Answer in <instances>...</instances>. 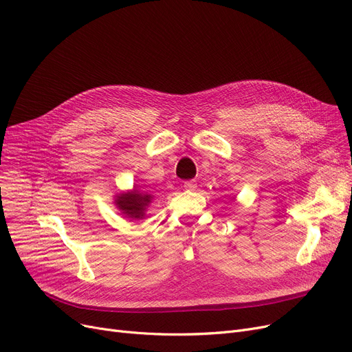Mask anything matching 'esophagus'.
<instances>
[{
	"label": "esophagus",
	"mask_w": 352,
	"mask_h": 352,
	"mask_svg": "<svg viewBox=\"0 0 352 352\" xmlns=\"http://www.w3.org/2000/svg\"><path fill=\"white\" fill-rule=\"evenodd\" d=\"M184 188L187 191H194L197 188V182L195 181H186L184 182Z\"/></svg>",
	"instance_id": "esophagus-1"
}]
</instances>
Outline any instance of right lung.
Wrapping results in <instances>:
<instances>
[{
    "instance_id": "1",
    "label": "right lung",
    "mask_w": 352,
    "mask_h": 352,
    "mask_svg": "<svg viewBox=\"0 0 352 352\" xmlns=\"http://www.w3.org/2000/svg\"><path fill=\"white\" fill-rule=\"evenodd\" d=\"M149 201V194H144L136 190L132 192L120 194L116 198V204L119 210L124 211V214H126L131 219H141L144 216V210Z\"/></svg>"
}]
</instances>
